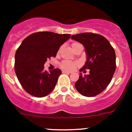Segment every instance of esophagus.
I'll return each instance as SVG.
<instances>
[{
    "label": "esophagus",
    "mask_w": 132,
    "mask_h": 132,
    "mask_svg": "<svg viewBox=\"0 0 132 132\" xmlns=\"http://www.w3.org/2000/svg\"><path fill=\"white\" fill-rule=\"evenodd\" d=\"M63 73H67V74H70L71 72L70 71H62Z\"/></svg>",
    "instance_id": "34e87169"
}]
</instances>
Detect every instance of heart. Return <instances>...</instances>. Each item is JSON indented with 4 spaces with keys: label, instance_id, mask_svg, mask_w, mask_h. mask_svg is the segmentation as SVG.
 <instances>
[{
    "label": "heart",
    "instance_id": "obj_1",
    "mask_svg": "<svg viewBox=\"0 0 132 132\" xmlns=\"http://www.w3.org/2000/svg\"><path fill=\"white\" fill-rule=\"evenodd\" d=\"M79 43L78 42H74L72 44L71 46L73 47V49L74 48L75 46L76 45H77ZM77 63L74 62V61H63L61 62V63L60 64L61 67L65 70H67V71H73V69H75V68L77 66Z\"/></svg>",
    "mask_w": 132,
    "mask_h": 132
}]
</instances>
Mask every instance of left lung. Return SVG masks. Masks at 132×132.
Wrapping results in <instances>:
<instances>
[{
  "label": "left lung",
  "instance_id": "left-lung-1",
  "mask_svg": "<svg viewBox=\"0 0 132 132\" xmlns=\"http://www.w3.org/2000/svg\"><path fill=\"white\" fill-rule=\"evenodd\" d=\"M71 39L81 43L86 50L87 61L80 71L90 69L88 75L80 73L75 87L83 96H96L108 87L116 70L114 48L106 38L97 34L81 33L73 35Z\"/></svg>",
  "mask_w": 132,
  "mask_h": 132
}]
</instances>
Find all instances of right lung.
Segmentation results:
<instances>
[{"label": "right lung", "instance_id": "obj_1", "mask_svg": "<svg viewBox=\"0 0 132 132\" xmlns=\"http://www.w3.org/2000/svg\"><path fill=\"white\" fill-rule=\"evenodd\" d=\"M70 37V34L39 31L23 40L15 54L14 70L28 94L44 97L53 90L61 71L54 69L47 72L44 70V64L51 57H55L61 45Z\"/></svg>", "mask_w": 132, "mask_h": 132}]
</instances>
